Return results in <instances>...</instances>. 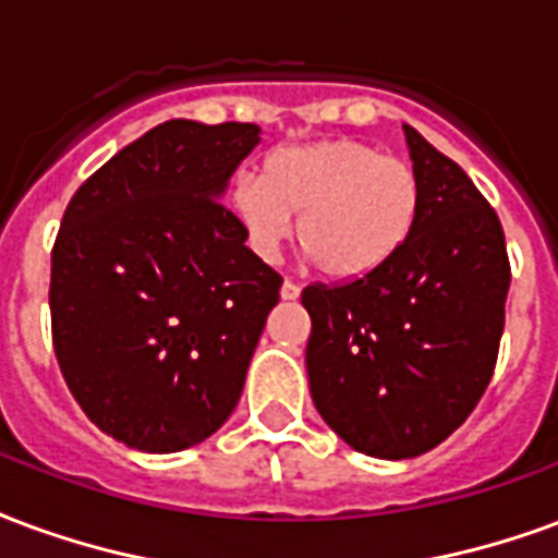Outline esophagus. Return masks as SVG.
I'll use <instances>...</instances> for the list:
<instances>
[{"instance_id":"34e87169","label":"esophagus","mask_w":558,"mask_h":558,"mask_svg":"<svg viewBox=\"0 0 558 558\" xmlns=\"http://www.w3.org/2000/svg\"><path fill=\"white\" fill-rule=\"evenodd\" d=\"M301 295V290L292 283V280H283V287H280V299L283 301H295Z\"/></svg>"}]
</instances>
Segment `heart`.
<instances>
[{
    "label": "heart",
    "instance_id": "obj_1",
    "mask_svg": "<svg viewBox=\"0 0 558 558\" xmlns=\"http://www.w3.org/2000/svg\"><path fill=\"white\" fill-rule=\"evenodd\" d=\"M247 245L271 259L290 239L328 280H361L387 266L420 216L414 165L352 138L280 147L263 177L242 174L227 195Z\"/></svg>",
    "mask_w": 558,
    "mask_h": 558
}]
</instances>
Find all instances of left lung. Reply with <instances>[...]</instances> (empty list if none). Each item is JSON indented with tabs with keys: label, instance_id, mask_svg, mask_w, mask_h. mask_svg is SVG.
I'll return each instance as SVG.
<instances>
[{
	"label": "left lung",
	"instance_id": "obj_1",
	"mask_svg": "<svg viewBox=\"0 0 558 558\" xmlns=\"http://www.w3.org/2000/svg\"><path fill=\"white\" fill-rule=\"evenodd\" d=\"M420 216L387 266L307 287V378L322 420L363 456L402 461L447 440L485 393L511 271L497 213L405 123Z\"/></svg>",
	"mask_w": 558,
	"mask_h": 558
}]
</instances>
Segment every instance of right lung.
Instances as JSON below:
<instances>
[{
	"label": "right lung",
	"mask_w": 558,
	"mask_h": 558,
	"mask_svg": "<svg viewBox=\"0 0 558 558\" xmlns=\"http://www.w3.org/2000/svg\"><path fill=\"white\" fill-rule=\"evenodd\" d=\"M257 123L165 121L80 185L52 247V342L94 426L180 452L233 414L280 275L221 206Z\"/></svg>",
	"instance_id": "obj_1"
}]
</instances>
